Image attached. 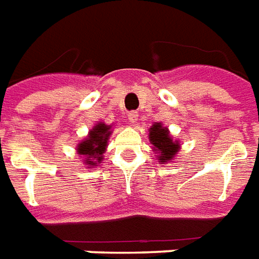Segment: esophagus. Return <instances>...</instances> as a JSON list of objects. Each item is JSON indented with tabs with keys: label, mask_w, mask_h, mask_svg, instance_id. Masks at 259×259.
<instances>
[{
	"label": "esophagus",
	"mask_w": 259,
	"mask_h": 259,
	"mask_svg": "<svg viewBox=\"0 0 259 259\" xmlns=\"http://www.w3.org/2000/svg\"><path fill=\"white\" fill-rule=\"evenodd\" d=\"M127 119H129V122L130 123H133L136 124L137 123V120H139V115H137V112H129V115H127Z\"/></svg>",
	"instance_id": "1"
}]
</instances>
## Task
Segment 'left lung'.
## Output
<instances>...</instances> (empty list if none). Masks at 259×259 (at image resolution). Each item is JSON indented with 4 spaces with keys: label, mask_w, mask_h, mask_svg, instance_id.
Masks as SVG:
<instances>
[{
    "label": "left lung",
    "mask_w": 259,
    "mask_h": 259,
    "mask_svg": "<svg viewBox=\"0 0 259 259\" xmlns=\"http://www.w3.org/2000/svg\"><path fill=\"white\" fill-rule=\"evenodd\" d=\"M148 140L152 144V151L157 154L159 163L172 162L180 151V141L175 140L170 132L161 122H155L148 129Z\"/></svg>",
    "instance_id": "1"
}]
</instances>
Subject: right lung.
Wrapping results in <instances>:
<instances>
[{
  "instance_id": "add662e5",
  "label": "right lung",
  "mask_w": 259,
  "mask_h": 259,
  "mask_svg": "<svg viewBox=\"0 0 259 259\" xmlns=\"http://www.w3.org/2000/svg\"><path fill=\"white\" fill-rule=\"evenodd\" d=\"M112 135V124L98 122L90 129L89 135L76 146V152L83 158L85 168H94L102 162L104 152L107 151L109 136Z\"/></svg>"
}]
</instances>
